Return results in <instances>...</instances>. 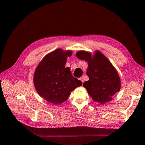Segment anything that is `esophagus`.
<instances>
[{"mask_svg": "<svg viewBox=\"0 0 145 145\" xmlns=\"http://www.w3.org/2000/svg\"><path fill=\"white\" fill-rule=\"evenodd\" d=\"M79 80L82 82V83H83V82H84V79H83V78H82V77H81V78H79Z\"/></svg>", "mask_w": 145, "mask_h": 145, "instance_id": "obj_1", "label": "esophagus"}]
</instances>
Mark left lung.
I'll list each match as a JSON object with an SVG mask.
<instances>
[{
  "mask_svg": "<svg viewBox=\"0 0 145 145\" xmlns=\"http://www.w3.org/2000/svg\"><path fill=\"white\" fill-rule=\"evenodd\" d=\"M76 56L88 63L87 74L89 80L84 82L83 87L92 100L101 105L111 101L120 91L121 82L117 71L109 59L98 50L93 56L84 50L78 51Z\"/></svg>",
  "mask_w": 145,
  "mask_h": 145,
  "instance_id": "obj_1",
  "label": "left lung"
}]
</instances>
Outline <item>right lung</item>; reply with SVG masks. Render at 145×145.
Segmentation results:
<instances>
[{"mask_svg": "<svg viewBox=\"0 0 145 145\" xmlns=\"http://www.w3.org/2000/svg\"><path fill=\"white\" fill-rule=\"evenodd\" d=\"M72 54V50L57 49L46 54L35 70L33 81L37 93L52 104L63 103L72 91L82 86L81 81L72 76L70 68L65 67Z\"/></svg>", "mask_w": 145, "mask_h": 145, "instance_id": "add662e5", "label": "right lung"}]
</instances>
